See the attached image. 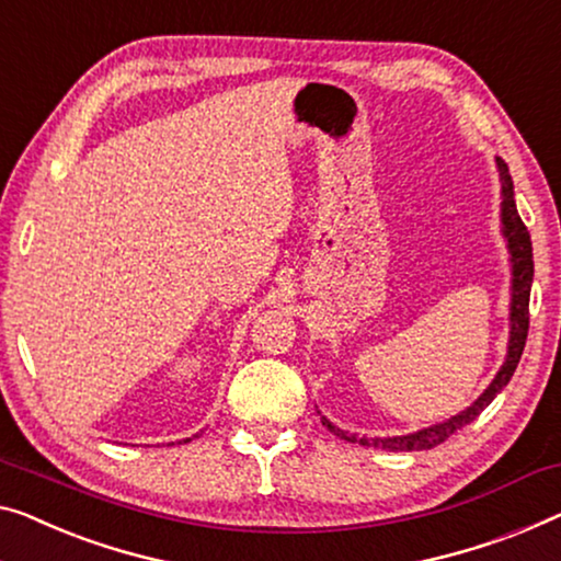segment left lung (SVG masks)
<instances>
[{"label":"left lung","instance_id":"1","mask_svg":"<svg viewBox=\"0 0 561 561\" xmlns=\"http://www.w3.org/2000/svg\"><path fill=\"white\" fill-rule=\"evenodd\" d=\"M499 175H501V216H504V233L508 239V249H512V262H514V295H512V340H508V355L506 363L501 365L496 378L486 392L476 400L471 408H466L461 415H454L446 423L433 425V428L411 433V436H398V438H357L350 436L347 431H340L337 425H332L328 417H322V425L334 436L345 438L350 443H360V446H375V448H388V450H428L438 443L448 440L456 431H461L479 415L483 408H486L491 400L496 398V392L506 388V382L512 380L516 365L522 360L526 334H529V291H531V279H534V259H531V237L526 231L519 211H516L514 204V183L512 173H508V165L496 158Z\"/></svg>","mask_w":561,"mask_h":561}]
</instances>
